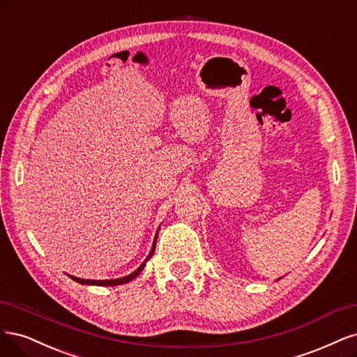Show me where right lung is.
I'll return each instance as SVG.
<instances>
[{
	"mask_svg": "<svg viewBox=\"0 0 357 357\" xmlns=\"http://www.w3.org/2000/svg\"><path fill=\"white\" fill-rule=\"evenodd\" d=\"M157 236H158V229H157V234H155V237H154V241H153V248H151V250H149V254H148V257L145 258V261L141 264L139 267H137L133 273H130V274H128V275H124V278H120V279H109V280H89V279H79V278H75V275H70V278L73 279V280H75L77 283H79V284H91V286H117V284H124V283H129V282H132L135 278H137V275L141 274V271L144 270V267H145V264H146V261L153 257V254H154V250H155V241H157Z\"/></svg>",
	"mask_w": 357,
	"mask_h": 357,
	"instance_id": "add662e5",
	"label": "right lung"
}]
</instances>
